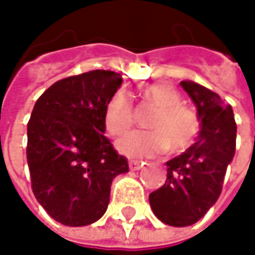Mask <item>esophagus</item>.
<instances>
[{"mask_svg":"<svg viewBox=\"0 0 255 255\" xmlns=\"http://www.w3.org/2000/svg\"><path fill=\"white\" fill-rule=\"evenodd\" d=\"M128 165H129V170L137 171V170H140V168L144 165V162H141V161H135V159H131V161L128 162Z\"/></svg>","mask_w":255,"mask_h":255,"instance_id":"34e87169","label":"esophagus"}]
</instances>
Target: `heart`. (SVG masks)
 <instances>
[{"label": "heart", "mask_w": 255, "mask_h": 255, "mask_svg": "<svg viewBox=\"0 0 255 255\" xmlns=\"http://www.w3.org/2000/svg\"><path fill=\"white\" fill-rule=\"evenodd\" d=\"M143 99L156 108L147 127L150 131H134L118 140V150L129 158H152L171 149L180 153L189 149L199 132V121L195 112L181 105V96L168 82L147 85ZM105 127L111 135H123L132 126L134 114L128 97L118 91L105 108Z\"/></svg>", "instance_id": "b5f03b06"}]
</instances>
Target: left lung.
<instances>
[{
	"instance_id": "8db88e82",
	"label": "left lung",
	"mask_w": 255,
	"mask_h": 255,
	"mask_svg": "<svg viewBox=\"0 0 255 255\" xmlns=\"http://www.w3.org/2000/svg\"><path fill=\"white\" fill-rule=\"evenodd\" d=\"M180 85L196 106L201 131L196 143L165 162V184L149 195L153 214L174 228L196 223L217 202L236 146L232 106L198 82Z\"/></svg>"
}]
</instances>
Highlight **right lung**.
<instances>
[{
  "instance_id": "add662e5",
  "label": "right lung",
  "mask_w": 255,
  "mask_h": 255,
  "mask_svg": "<svg viewBox=\"0 0 255 255\" xmlns=\"http://www.w3.org/2000/svg\"><path fill=\"white\" fill-rule=\"evenodd\" d=\"M123 84L112 71H90L54 82L27 123V165L36 201L56 222L78 228L108 210L112 180L128 173L105 135V108Z\"/></svg>"
}]
</instances>
